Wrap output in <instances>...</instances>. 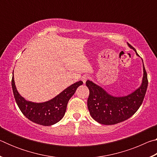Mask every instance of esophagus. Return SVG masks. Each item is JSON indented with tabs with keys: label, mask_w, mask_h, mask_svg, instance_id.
Here are the masks:
<instances>
[{
	"label": "esophagus",
	"mask_w": 157,
	"mask_h": 157,
	"mask_svg": "<svg viewBox=\"0 0 157 157\" xmlns=\"http://www.w3.org/2000/svg\"><path fill=\"white\" fill-rule=\"evenodd\" d=\"M89 78H90V77L88 75H86V74H85V75H84L82 77V82H84V83H86V82L88 80Z\"/></svg>",
	"instance_id": "obj_1"
}]
</instances>
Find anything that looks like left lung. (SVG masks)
Instances as JSON below:
<instances>
[{
	"instance_id": "8db88e82",
	"label": "left lung",
	"mask_w": 157,
	"mask_h": 157,
	"mask_svg": "<svg viewBox=\"0 0 157 157\" xmlns=\"http://www.w3.org/2000/svg\"><path fill=\"white\" fill-rule=\"evenodd\" d=\"M128 45L135 50L134 48ZM136 55H139L137 52ZM86 85L89 89L87 106L91 117L100 124L109 125L126 121L139 109L147 91V75L143 65L141 86L134 93L124 97L111 96L91 81L87 80Z\"/></svg>"
}]
</instances>
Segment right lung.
<instances>
[{
    "mask_svg": "<svg viewBox=\"0 0 157 157\" xmlns=\"http://www.w3.org/2000/svg\"><path fill=\"white\" fill-rule=\"evenodd\" d=\"M82 84L83 82L79 81L71 85L61 94L48 102L34 103L25 100L21 96L16 89L14 75L12 79L13 94L21 112L30 121L44 126L52 125L63 118L68 100L75 94L77 88Z\"/></svg>",
    "mask_w": 157,
    "mask_h": 157,
    "instance_id": "add662e5",
    "label": "right lung"
}]
</instances>
